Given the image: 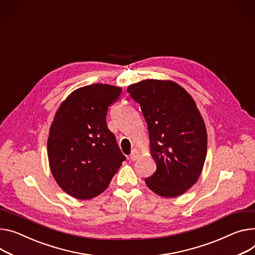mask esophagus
Segmentation results:
<instances>
[{
	"label": "esophagus",
	"mask_w": 255,
	"mask_h": 255,
	"mask_svg": "<svg viewBox=\"0 0 255 255\" xmlns=\"http://www.w3.org/2000/svg\"><path fill=\"white\" fill-rule=\"evenodd\" d=\"M139 156H140L139 151L136 150V149H132L131 152H130V155H129V158H130L132 161H134V160H136V159L139 158Z\"/></svg>",
	"instance_id": "1"
}]
</instances>
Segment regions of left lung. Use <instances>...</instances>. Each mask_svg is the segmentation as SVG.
Masks as SVG:
<instances>
[{
  "mask_svg": "<svg viewBox=\"0 0 255 255\" xmlns=\"http://www.w3.org/2000/svg\"><path fill=\"white\" fill-rule=\"evenodd\" d=\"M141 105L156 171L145 180L161 197L183 195L198 181L207 153V131L192 96L172 81L144 80L128 87Z\"/></svg>",
  "mask_w": 255,
  "mask_h": 255,
  "instance_id": "obj_1",
  "label": "left lung"
}]
</instances>
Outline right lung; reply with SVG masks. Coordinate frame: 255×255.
<instances>
[{
    "instance_id": "right-lung-1",
    "label": "right lung",
    "mask_w": 255,
    "mask_h": 255,
    "mask_svg": "<svg viewBox=\"0 0 255 255\" xmlns=\"http://www.w3.org/2000/svg\"><path fill=\"white\" fill-rule=\"evenodd\" d=\"M123 89L94 84L70 93L54 115L47 143L49 165L59 187L73 198L100 195L126 159L108 129V108Z\"/></svg>"
}]
</instances>
